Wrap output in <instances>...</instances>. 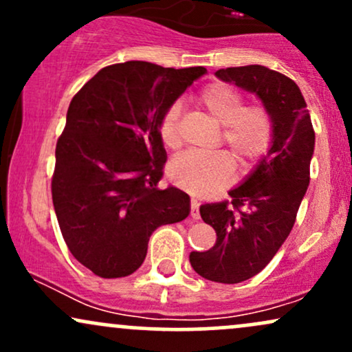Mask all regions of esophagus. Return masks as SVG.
<instances>
[{
    "label": "esophagus",
    "mask_w": 352,
    "mask_h": 352,
    "mask_svg": "<svg viewBox=\"0 0 352 352\" xmlns=\"http://www.w3.org/2000/svg\"><path fill=\"white\" fill-rule=\"evenodd\" d=\"M190 217L193 220H199L200 218V204L195 199H192V201H190Z\"/></svg>",
    "instance_id": "obj_1"
}]
</instances>
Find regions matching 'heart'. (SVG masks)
<instances>
[{"mask_svg":"<svg viewBox=\"0 0 352 352\" xmlns=\"http://www.w3.org/2000/svg\"><path fill=\"white\" fill-rule=\"evenodd\" d=\"M199 102L213 120L223 125V142L240 164L263 155L272 142V119L260 106L245 107L241 94L227 84H210L200 92ZM160 139L165 147L180 145V106H173L160 120ZM235 160L228 152L182 153L168 165V177L193 195H207L233 179Z\"/></svg>","mask_w":352,"mask_h":352,"instance_id":"1","label":"heart"}]
</instances>
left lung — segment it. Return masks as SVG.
Returning a JSON list of instances; mask_svg holds the SVG:
<instances>
[{
    "label": "left lung",
    "instance_id": "obj_1",
    "mask_svg": "<svg viewBox=\"0 0 352 352\" xmlns=\"http://www.w3.org/2000/svg\"><path fill=\"white\" fill-rule=\"evenodd\" d=\"M215 76L256 96L273 127L266 155L228 192L232 205L200 207L204 221L217 232V243L190 253V265L205 280L233 285L260 273L292 232L309 185L314 131L300 87L286 76L258 64L227 67Z\"/></svg>",
    "mask_w": 352,
    "mask_h": 352
}]
</instances>
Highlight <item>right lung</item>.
I'll list each match as a JSON object with an SVG mask.
<instances>
[{"instance_id": "right-lung-1", "label": "right lung", "mask_w": 352, "mask_h": 352, "mask_svg": "<svg viewBox=\"0 0 352 352\" xmlns=\"http://www.w3.org/2000/svg\"><path fill=\"white\" fill-rule=\"evenodd\" d=\"M205 72L129 60L100 69L72 98L56 145L52 204L69 252L98 276L132 274L152 233L188 217L187 193L157 187L167 160L159 129Z\"/></svg>"}]
</instances>
